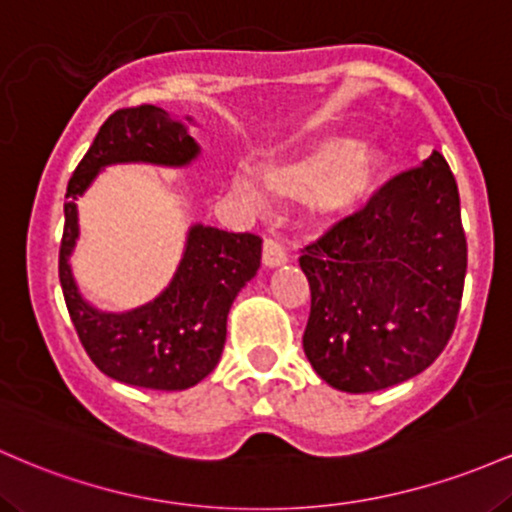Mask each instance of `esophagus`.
<instances>
[{"mask_svg":"<svg viewBox=\"0 0 512 512\" xmlns=\"http://www.w3.org/2000/svg\"><path fill=\"white\" fill-rule=\"evenodd\" d=\"M287 261V249L283 246V241L268 237L263 241V263H266L268 268L273 266H283Z\"/></svg>","mask_w":512,"mask_h":512,"instance_id":"obj_1","label":"esophagus"}]
</instances>
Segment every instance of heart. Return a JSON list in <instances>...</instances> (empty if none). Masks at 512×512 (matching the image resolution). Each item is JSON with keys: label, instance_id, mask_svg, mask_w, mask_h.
<instances>
[{"label": "heart", "instance_id": "1", "mask_svg": "<svg viewBox=\"0 0 512 512\" xmlns=\"http://www.w3.org/2000/svg\"><path fill=\"white\" fill-rule=\"evenodd\" d=\"M384 174L380 149L360 147L353 137H326L302 157L268 164L263 183L278 198H304L321 217H341L363 205ZM237 191L251 203H261V193L251 181L239 179Z\"/></svg>", "mask_w": 512, "mask_h": 512}]
</instances>
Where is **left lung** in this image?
<instances>
[{"label":"left lung","mask_w":512,"mask_h":512,"mask_svg":"<svg viewBox=\"0 0 512 512\" xmlns=\"http://www.w3.org/2000/svg\"><path fill=\"white\" fill-rule=\"evenodd\" d=\"M312 309L302 346L317 375L380 392L433 365L455 331L467 237L450 166L433 152L302 249Z\"/></svg>","instance_id":"obj_1"}]
</instances>
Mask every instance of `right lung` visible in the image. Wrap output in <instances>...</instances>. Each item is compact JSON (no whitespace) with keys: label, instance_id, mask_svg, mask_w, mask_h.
I'll return each mask as SVG.
<instances>
[{"label":"right lung","instance_id":"right-lung-1","mask_svg":"<svg viewBox=\"0 0 512 512\" xmlns=\"http://www.w3.org/2000/svg\"><path fill=\"white\" fill-rule=\"evenodd\" d=\"M200 147L164 108H118L106 118L67 183L60 285L79 341L103 375L132 387L179 392L208 377L220 363L227 314L237 292L261 266V237L195 225L171 285L154 302L125 314L86 304L74 285L70 254L77 241V195L99 169L120 162L183 166Z\"/></svg>","mask_w":512,"mask_h":512}]
</instances>
